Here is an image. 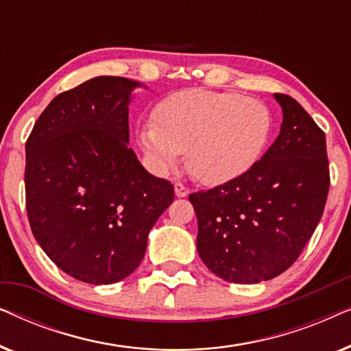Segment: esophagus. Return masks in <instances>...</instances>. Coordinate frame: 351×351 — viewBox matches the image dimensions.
<instances>
[{
  "instance_id": "1",
  "label": "esophagus",
  "mask_w": 351,
  "mask_h": 351,
  "mask_svg": "<svg viewBox=\"0 0 351 351\" xmlns=\"http://www.w3.org/2000/svg\"><path fill=\"white\" fill-rule=\"evenodd\" d=\"M174 191H176V196H179V198H185V196H189L190 190L186 189L184 184H180V182H177L174 185Z\"/></svg>"
}]
</instances>
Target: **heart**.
Listing matches in <instances>:
<instances>
[{"instance_id": "1", "label": "heart", "mask_w": 351, "mask_h": 351, "mask_svg": "<svg viewBox=\"0 0 351 351\" xmlns=\"http://www.w3.org/2000/svg\"><path fill=\"white\" fill-rule=\"evenodd\" d=\"M143 124L138 142L158 171H169L186 152V165L204 185L238 179L256 166L271 136L262 100L237 93L189 89L162 100Z\"/></svg>"}]
</instances>
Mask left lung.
Masks as SVG:
<instances>
[{
    "label": "left lung",
    "mask_w": 351,
    "mask_h": 351,
    "mask_svg": "<svg viewBox=\"0 0 351 351\" xmlns=\"http://www.w3.org/2000/svg\"><path fill=\"white\" fill-rule=\"evenodd\" d=\"M282 108L280 136L238 179L190 195L196 247L214 275L254 285L281 275L300 256L329 191L326 136L304 107L273 94Z\"/></svg>",
    "instance_id": "1"
}]
</instances>
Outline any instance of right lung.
I'll return each instance as SVG.
<instances>
[{
	"instance_id": "obj_1",
	"label": "right lung",
	"mask_w": 351,
	"mask_h": 351,
	"mask_svg": "<svg viewBox=\"0 0 351 351\" xmlns=\"http://www.w3.org/2000/svg\"><path fill=\"white\" fill-rule=\"evenodd\" d=\"M137 81L97 76L51 100L25 145L33 237L66 275L89 285L124 280L148 233L174 201L171 182L138 162L129 143Z\"/></svg>"
}]
</instances>
